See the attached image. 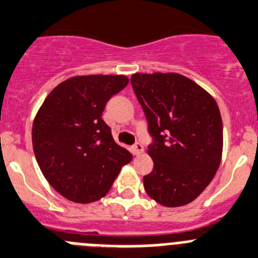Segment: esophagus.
<instances>
[{
	"label": "esophagus",
	"mask_w": 258,
	"mask_h": 258,
	"mask_svg": "<svg viewBox=\"0 0 258 258\" xmlns=\"http://www.w3.org/2000/svg\"><path fill=\"white\" fill-rule=\"evenodd\" d=\"M143 151H144L143 144L139 143V142H137V143L133 146V152H134V154H136V156H138V154L143 153Z\"/></svg>",
	"instance_id": "1"
}]
</instances>
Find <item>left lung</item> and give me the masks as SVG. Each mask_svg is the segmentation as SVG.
Segmentation results:
<instances>
[{
	"instance_id": "obj_1",
	"label": "left lung",
	"mask_w": 258,
	"mask_h": 258,
	"mask_svg": "<svg viewBox=\"0 0 258 258\" xmlns=\"http://www.w3.org/2000/svg\"><path fill=\"white\" fill-rule=\"evenodd\" d=\"M153 142L146 192L163 207L195 200L215 176L223 152V122L215 100L178 73H136L131 78Z\"/></svg>"
}]
</instances>
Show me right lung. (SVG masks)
I'll return each instance as SVG.
<instances>
[{
  "mask_svg": "<svg viewBox=\"0 0 258 258\" xmlns=\"http://www.w3.org/2000/svg\"><path fill=\"white\" fill-rule=\"evenodd\" d=\"M125 76H76L44 100L33 124V148L55 191L87 204L106 195L133 158L114 142L102 120L107 101L127 85Z\"/></svg>",
  "mask_w": 258,
  "mask_h": 258,
  "instance_id": "obj_1",
  "label": "right lung"
}]
</instances>
